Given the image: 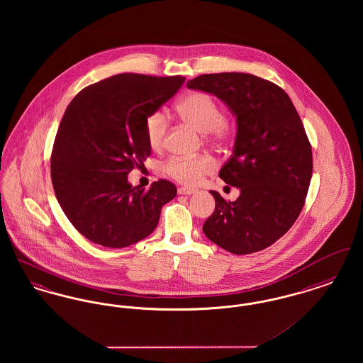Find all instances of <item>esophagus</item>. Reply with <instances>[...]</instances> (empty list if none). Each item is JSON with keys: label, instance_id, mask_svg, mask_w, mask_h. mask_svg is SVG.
Listing matches in <instances>:
<instances>
[{"label": "esophagus", "instance_id": "34e87169", "mask_svg": "<svg viewBox=\"0 0 363 363\" xmlns=\"http://www.w3.org/2000/svg\"><path fill=\"white\" fill-rule=\"evenodd\" d=\"M197 190L193 189V188H186V186H182L178 189V194H182V196H191L194 194Z\"/></svg>", "mask_w": 363, "mask_h": 363}]
</instances>
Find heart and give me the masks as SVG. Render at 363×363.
<instances>
[{
	"mask_svg": "<svg viewBox=\"0 0 363 363\" xmlns=\"http://www.w3.org/2000/svg\"><path fill=\"white\" fill-rule=\"evenodd\" d=\"M177 113L181 120L199 133H212L216 138H223L227 133L223 122L225 113L212 96L204 92H191L177 104ZM167 130V120L163 113H151L144 122V132L148 145L157 150L163 145ZM166 173L184 184H197L204 174L213 170V160L209 156L174 157L166 164Z\"/></svg>",
	"mask_w": 363,
	"mask_h": 363,
	"instance_id": "obj_1",
	"label": "heart"
}]
</instances>
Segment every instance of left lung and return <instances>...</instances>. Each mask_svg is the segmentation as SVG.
<instances>
[{
    "label": "left lung",
    "instance_id": "8db88e82",
    "mask_svg": "<svg viewBox=\"0 0 363 363\" xmlns=\"http://www.w3.org/2000/svg\"><path fill=\"white\" fill-rule=\"evenodd\" d=\"M186 86L215 95L237 122L233 154L219 177L238 188L227 203L215 190V211L203 225L209 241L234 255L262 250L283 237L308 194L313 156L290 96L249 73H212Z\"/></svg>",
    "mask_w": 363,
    "mask_h": 363
}]
</instances>
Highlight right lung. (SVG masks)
I'll list each match as a JSON object with an SVG mask.
<instances>
[{
  "instance_id": "1",
  "label": "right lung",
  "mask_w": 363,
  "mask_h": 363,
  "mask_svg": "<svg viewBox=\"0 0 363 363\" xmlns=\"http://www.w3.org/2000/svg\"><path fill=\"white\" fill-rule=\"evenodd\" d=\"M185 77L122 73L80 91L65 110L52 152L55 197L76 230L104 247L147 238L175 185L133 186L128 174L151 155L145 118L172 99Z\"/></svg>"
}]
</instances>
